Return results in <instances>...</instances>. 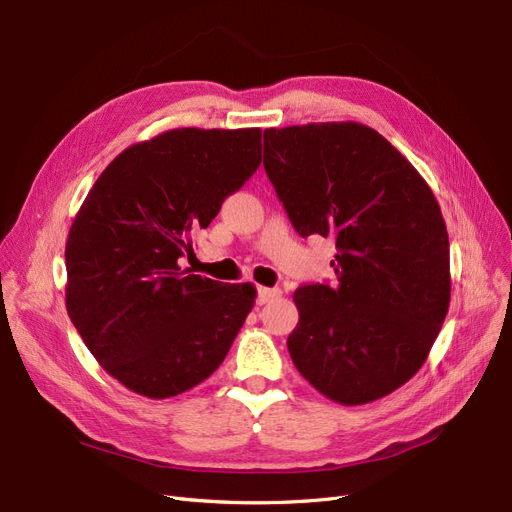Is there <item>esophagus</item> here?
<instances>
[{
  "label": "esophagus",
  "mask_w": 512,
  "mask_h": 512,
  "mask_svg": "<svg viewBox=\"0 0 512 512\" xmlns=\"http://www.w3.org/2000/svg\"><path fill=\"white\" fill-rule=\"evenodd\" d=\"M280 294H282V290H278V288H265V286H259V288H257V305L270 303V301H274L276 297H280Z\"/></svg>",
  "instance_id": "34e87169"
}]
</instances>
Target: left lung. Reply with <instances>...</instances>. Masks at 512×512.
Wrapping results in <instances>:
<instances>
[{"label":"left lung","instance_id":"left-lung-1","mask_svg":"<svg viewBox=\"0 0 512 512\" xmlns=\"http://www.w3.org/2000/svg\"><path fill=\"white\" fill-rule=\"evenodd\" d=\"M263 166L297 232L332 236L338 249L336 284L292 297L294 367L346 407L407 384L450 305V245L432 188L359 122L267 128Z\"/></svg>","mask_w":512,"mask_h":512}]
</instances>
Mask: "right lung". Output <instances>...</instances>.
I'll use <instances>...</instances> for the list:
<instances>
[{
	"instance_id": "add662e5",
	"label": "right lung",
	"mask_w": 512,
	"mask_h": 512,
	"mask_svg": "<svg viewBox=\"0 0 512 512\" xmlns=\"http://www.w3.org/2000/svg\"><path fill=\"white\" fill-rule=\"evenodd\" d=\"M259 164L261 128H172L124 149L80 205L66 240V309L128 390L172 398L226 359L257 290L180 263Z\"/></svg>"
}]
</instances>
